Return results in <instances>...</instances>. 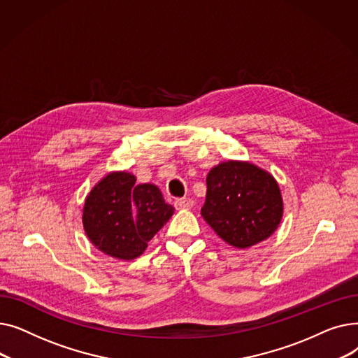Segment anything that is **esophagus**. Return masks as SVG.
<instances>
[{"instance_id":"esophagus-1","label":"esophagus","mask_w":358,"mask_h":358,"mask_svg":"<svg viewBox=\"0 0 358 358\" xmlns=\"http://www.w3.org/2000/svg\"><path fill=\"white\" fill-rule=\"evenodd\" d=\"M193 204H194V201L192 200V199H177L176 201H174V206H176V209H178V210H181V209H190V208H193Z\"/></svg>"}]
</instances>
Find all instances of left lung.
I'll return each instance as SVG.
<instances>
[{"mask_svg": "<svg viewBox=\"0 0 358 358\" xmlns=\"http://www.w3.org/2000/svg\"><path fill=\"white\" fill-rule=\"evenodd\" d=\"M201 216L229 245L248 248L267 239L283 216V199L271 174L250 162L210 169Z\"/></svg>", "mask_w": 358, "mask_h": 358, "instance_id": "1", "label": "left lung"}]
</instances>
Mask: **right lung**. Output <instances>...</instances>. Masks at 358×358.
Instances as JSON below:
<instances>
[{
    "instance_id": "right-lung-1",
    "label": "right lung",
    "mask_w": 358,
    "mask_h": 358,
    "mask_svg": "<svg viewBox=\"0 0 358 358\" xmlns=\"http://www.w3.org/2000/svg\"><path fill=\"white\" fill-rule=\"evenodd\" d=\"M130 173L107 174L85 199L83 223L101 252L119 259L143 254L148 242L174 215L154 184H135Z\"/></svg>"
}]
</instances>
